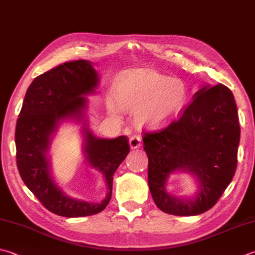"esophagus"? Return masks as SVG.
Here are the masks:
<instances>
[{
	"instance_id": "34e87169",
	"label": "esophagus",
	"mask_w": 255,
	"mask_h": 255,
	"mask_svg": "<svg viewBox=\"0 0 255 255\" xmlns=\"http://www.w3.org/2000/svg\"><path fill=\"white\" fill-rule=\"evenodd\" d=\"M129 147L131 148H138L141 146V136L140 135H133L129 138Z\"/></svg>"
}]
</instances>
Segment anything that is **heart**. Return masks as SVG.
I'll return each instance as SVG.
<instances>
[{
    "mask_svg": "<svg viewBox=\"0 0 255 255\" xmlns=\"http://www.w3.org/2000/svg\"><path fill=\"white\" fill-rule=\"evenodd\" d=\"M187 97L189 90L182 80L152 69H134L119 78L114 89L116 101L108 100V110L115 118H120V109L133 112L137 124L157 128L177 118Z\"/></svg>",
    "mask_w": 255,
    "mask_h": 255,
    "instance_id": "heart-1",
    "label": "heart"
}]
</instances>
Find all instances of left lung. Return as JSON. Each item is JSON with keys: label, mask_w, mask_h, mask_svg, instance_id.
Returning <instances> with one entry per match:
<instances>
[{"label": "left lung", "mask_w": 255, "mask_h": 255, "mask_svg": "<svg viewBox=\"0 0 255 255\" xmlns=\"http://www.w3.org/2000/svg\"><path fill=\"white\" fill-rule=\"evenodd\" d=\"M181 117L157 132H145L147 183L156 206L180 217L204 213L218 202L237 170L240 124L231 90L223 84L203 85ZM176 171L195 177L197 192L180 198L166 190Z\"/></svg>", "instance_id": "1"}]
</instances>
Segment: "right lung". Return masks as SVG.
<instances>
[{
	"mask_svg": "<svg viewBox=\"0 0 255 255\" xmlns=\"http://www.w3.org/2000/svg\"><path fill=\"white\" fill-rule=\"evenodd\" d=\"M100 78L92 62H66L37 76L26 91L15 128L16 164L25 185L52 213L65 218L88 217L103 211L112 196L113 175L129 152L127 136L97 137L86 121L88 99ZM65 121L83 123L84 154L91 167L103 172L108 194L92 204L66 195L50 172L48 151L52 137Z\"/></svg>",
	"mask_w": 255,
	"mask_h": 255,
	"instance_id": "right-lung-1",
	"label": "right lung"
}]
</instances>
